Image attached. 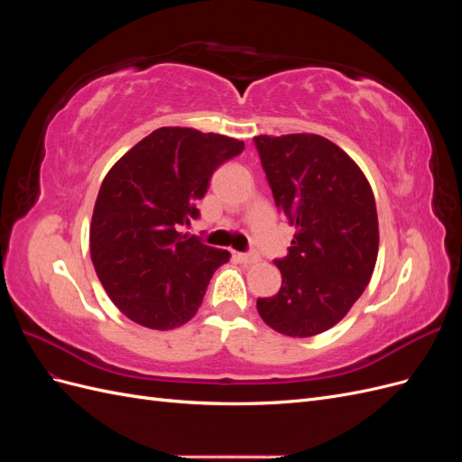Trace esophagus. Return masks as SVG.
<instances>
[{"instance_id":"34e87169","label":"esophagus","mask_w":462,"mask_h":462,"mask_svg":"<svg viewBox=\"0 0 462 462\" xmlns=\"http://www.w3.org/2000/svg\"><path fill=\"white\" fill-rule=\"evenodd\" d=\"M235 258L239 260L241 263H254V262H258V256L254 253H236Z\"/></svg>"}]
</instances>
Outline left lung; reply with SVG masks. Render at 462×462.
<instances>
[{
  "label": "left lung",
  "instance_id": "8db88e82",
  "mask_svg": "<svg viewBox=\"0 0 462 462\" xmlns=\"http://www.w3.org/2000/svg\"><path fill=\"white\" fill-rule=\"evenodd\" d=\"M273 200L297 233L277 295L256 309L272 329L312 337L341 321L365 292L380 229L374 192L360 167L328 138L310 133L254 136Z\"/></svg>",
  "mask_w": 462,
  "mask_h": 462
}]
</instances>
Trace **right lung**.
<instances>
[{
  "instance_id": "obj_1",
  "label": "right lung",
  "mask_w": 462,
  "mask_h": 462,
  "mask_svg": "<svg viewBox=\"0 0 462 462\" xmlns=\"http://www.w3.org/2000/svg\"><path fill=\"white\" fill-rule=\"evenodd\" d=\"M245 150L226 134L162 127L111 167L90 223V256L109 299L136 324L175 329L199 312L227 250L179 233L200 216L209 177Z\"/></svg>"
}]
</instances>
